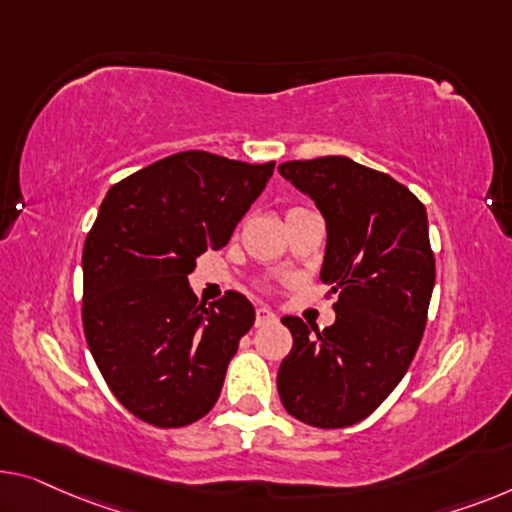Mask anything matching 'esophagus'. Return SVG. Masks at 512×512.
<instances>
[{
  "label": "esophagus",
  "mask_w": 512,
  "mask_h": 512,
  "mask_svg": "<svg viewBox=\"0 0 512 512\" xmlns=\"http://www.w3.org/2000/svg\"><path fill=\"white\" fill-rule=\"evenodd\" d=\"M271 322H276V315H273L269 308H257L255 324L257 326H264V324H271Z\"/></svg>",
  "instance_id": "34e87169"
}]
</instances>
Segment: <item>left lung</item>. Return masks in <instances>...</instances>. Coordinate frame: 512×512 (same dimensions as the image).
Returning a JSON list of instances; mask_svg holds the SVG:
<instances>
[{"label": "left lung", "mask_w": 512, "mask_h": 512, "mask_svg": "<svg viewBox=\"0 0 512 512\" xmlns=\"http://www.w3.org/2000/svg\"><path fill=\"white\" fill-rule=\"evenodd\" d=\"M278 172L326 220L319 278L338 294L335 324L317 331L282 317L292 352L278 370L287 414L324 430L349 427L384 402L421 345L434 287L423 202L384 172L347 156L287 160Z\"/></svg>", "instance_id": "obj_1"}]
</instances>
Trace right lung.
I'll use <instances>...</instances> for the list:
<instances>
[{
    "label": "right lung",
    "mask_w": 512,
    "mask_h": 512,
    "mask_svg": "<svg viewBox=\"0 0 512 512\" xmlns=\"http://www.w3.org/2000/svg\"><path fill=\"white\" fill-rule=\"evenodd\" d=\"M276 163L181 151L108 190L82 253L87 345L124 407L156 427L207 416L255 308L227 292L209 308L188 273L227 246Z\"/></svg>",
    "instance_id": "right-lung-1"
}]
</instances>
